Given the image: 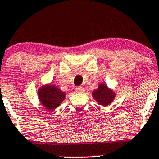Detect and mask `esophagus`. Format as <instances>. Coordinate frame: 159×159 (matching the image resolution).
Masks as SVG:
<instances>
[{
    "instance_id": "esophagus-1",
    "label": "esophagus",
    "mask_w": 159,
    "mask_h": 159,
    "mask_svg": "<svg viewBox=\"0 0 159 159\" xmlns=\"http://www.w3.org/2000/svg\"><path fill=\"white\" fill-rule=\"evenodd\" d=\"M75 91H76V92L78 93H82L83 91H84V88L81 87V86H78V87H77L76 89H75Z\"/></svg>"
}]
</instances>
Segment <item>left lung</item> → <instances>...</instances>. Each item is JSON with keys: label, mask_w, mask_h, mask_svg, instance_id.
Masks as SVG:
<instances>
[{"label": "left lung", "mask_w": 159, "mask_h": 159, "mask_svg": "<svg viewBox=\"0 0 159 159\" xmlns=\"http://www.w3.org/2000/svg\"><path fill=\"white\" fill-rule=\"evenodd\" d=\"M92 96L98 102L99 105L107 106L111 103L115 98V93L105 85V84H100L97 90L93 91Z\"/></svg>", "instance_id": "1"}]
</instances>
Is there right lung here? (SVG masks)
Here are the masks:
<instances>
[{
	"label": "right lung",
	"mask_w": 159,
	"mask_h": 159,
	"mask_svg": "<svg viewBox=\"0 0 159 159\" xmlns=\"http://www.w3.org/2000/svg\"><path fill=\"white\" fill-rule=\"evenodd\" d=\"M38 97L42 105L48 110L58 107L65 98V93L54 85H45L38 90Z\"/></svg>",
	"instance_id": "right-lung-1"
}]
</instances>
